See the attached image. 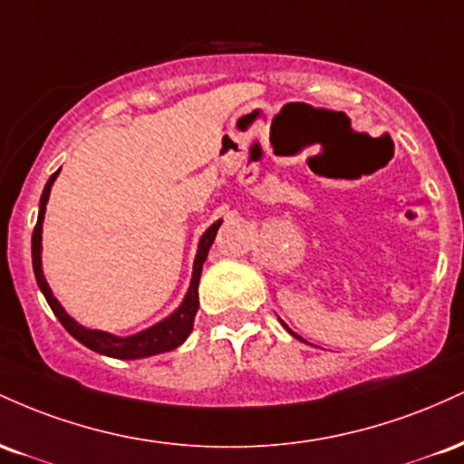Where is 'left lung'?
Listing matches in <instances>:
<instances>
[{"label":"left lung","instance_id":"left-lung-1","mask_svg":"<svg viewBox=\"0 0 464 464\" xmlns=\"http://www.w3.org/2000/svg\"><path fill=\"white\" fill-rule=\"evenodd\" d=\"M285 329H287V324H285ZM287 332H290V329H287ZM290 334H292V335H296L295 332H290ZM296 338H299V335H296Z\"/></svg>","mask_w":464,"mask_h":464}]
</instances>
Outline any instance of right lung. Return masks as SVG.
<instances>
[{"label": "right lung", "instance_id": "right-lung-1", "mask_svg": "<svg viewBox=\"0 0 464 464\" xmlns=\"http://www.w3.org/2000/svg\"><path fill=\"white\" fill-rule=\"evenodd\" d=\"M58 172H61V169H56V172L50 177V180L45 183L44 194H41L39 220H36L34 233H32V268H34L36 284H39L41 292H44L47 305L52 307V312L56 314V318L61 321L63 327H65L67 332L78 340V343H82L84 347L95 351V353L109 355V358L140 360V358H148V355L165 353V351L180 347L191 334V327H194V316L196 312H198V281L202 273V264H205L207 255H209V248L211 244H214L216 233L218 228H220L222 220L214 222V225L202 233L198 242V253H196V259H194V273H191L189 290L177 312L169 314V316L163 318L161 323L152 324V327L143 329V332L135 335H126V338H120V335H113L109 332H98V329H87L82 327V324H78L65 310H63L61 303H58L56 296L52 295L50 285H47L44 276V268H41V233H44L45 205H47V198H50L52 185H54Z\"/></svg>", "mask_w": 464, "mask_h": 464}]
</instances>
